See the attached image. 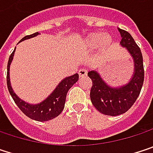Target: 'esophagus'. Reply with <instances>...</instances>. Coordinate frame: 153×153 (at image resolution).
I'll list each match as a JSON object with an SVG mask.
<instances>
[{
  "label": "esophagus",
  "mask_w": 153,
  "mask_h": 153,
  "mask_svg": "<svg viewBox=\"0 0 153 153\" xmlns=\"http://www.w3.org/2000/svg\"><path fill=\"white\" fill-rule=\"evenodd\" d=\"M87 73H88V70L85 67L80 68L79 70V77H85L87 75Z\"/></svg>",
  "instance_id": "obj_1"
}]
</instances>
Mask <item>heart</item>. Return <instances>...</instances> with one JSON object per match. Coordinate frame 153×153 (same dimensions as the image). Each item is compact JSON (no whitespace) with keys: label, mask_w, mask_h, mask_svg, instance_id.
I'll use <instances>...</instances> for the list:
<instances>
[{"label":"heart","mask_w":153,"mask_h":153,"mask_svg":"<svg viewBox=\"0 0 153 153\" xmlns=\"http://www.w3.org/2000/svg\"><path fill=\"white\" fill-rule=\"evenodd\" d=\"M100 42L102 48H106L111 42V38L109 35H104L101 33H93L89 34L87 39L85 40V44L88 47L96 46L97 43Z\"/></svg>","instance_id":"heart-1"}]
</instances>
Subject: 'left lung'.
Wrapping results in <instances>:
<instances>
[{"label": "left lung", "instance_id": "1", "mask_svg": "<svg viewBox=\"0 0 153 153\" xmlns=\"http://www.w3.org/2000/svg\"><path fill=\"white\" fill-rule=\"evenodd\" d=\"M121 35L120 45L128 50L135 62V72L130 81L120 88H111L101 79L96 71L88 73L92 80L90 89V99L95 108L101 113L117 116L128 111L134 105L141 92L143 79L144 70L143 56L140 48L129 33L119 29Z\"/></svg>", "mask_w": 153, "mask_h": 153}]
</instances>
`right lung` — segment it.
I'll use <instances>...</instances> for the list:
<instances>
[{
  "instance_id": "obj_1",
  "label": "right lung",
  "mask_w": 153,
  "mask_h": 153,
  "mask_svg": "<svg viewBox=\"0 0 153 153\" xmlns=\"http://www.w3.org/2000/svg\"><path fill=\"white\" fill-rule=\"evenodd\" d=\"M39 34V33H33L31 35H26L25 36L20 42L35 37ZM16 49V48H15ZM14 51L11 53L10 56L9 61H8V66H7V85H8V89L10 94L11 95L16 105L18 106V108L30 119L37 120V121H47L50 120L56 117H57L62 111L65 108V98H66V94L68 90L73 87L74 83H76L77 80L79 79V74H75L70 77H67L64 79L58 86L56 88V89L47 97L46 99L38 104V105H29L23 100L19 99L17 96L16 95L10 86V63L13 59L14 56Z\"/></svg>"
}]
</instances>
